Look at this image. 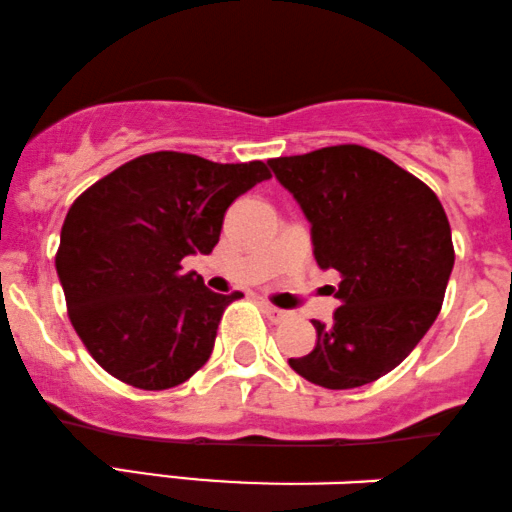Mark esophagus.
Wrapping results in <instances>:
<instances>
[{
	"label": "esophagus",
	"instance_id": "1",
	"mask_svg": "<svg viewBox=\"0 0 512 512\" xmlns=\"http://www.w3.org/2000/svg\"><path fill=\"white\" fill-rule=\"evenodd\" d=\"M263 311H266V316H268L273 323H282V321H287V318H290V311L278 309V306L266 304V302H263Z\"/></svg>",
	"mask_w": 512,
	"mask_h": 512
}]
</instances>
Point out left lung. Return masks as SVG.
I'll return each mask as SVG.
<instances>
[{
	"mask_svg": "<svg viewBox=\"0 0 512 512\" xmlns=\"http://www.w3.org/2000/svg\"><path fill=\"white\" fill-rule=\"evenodd\" d=\"M311 225L318 268L338 270L333 321H311L316 347L290 366L330 390L393 371L434 326L455 263L441 201L364 146L268 160Z\"/></svg>",
	"mask_w": 512,
	"mask_h": 512,
	"instance_id": "left-lung-1",
	"label": "left lung"
}]
</instances>
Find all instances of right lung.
I'll use <instances>...</instances> for the list:
<instances>
[{"instance_id":"obj_1","label":"right lung","mask_w":512,"mask_h":512,"mask_svg":"<svg viewBox=\"0 0 512 512\" xmlns=\"http://www.w3.org/2000/svg\"><path fill=\"white\" fill-rule=\"evenodd\" d=\"M263 179L261 160L220 165L160 150L76 198L54 263L71 326L107 374L165 390L208 362L239 292H210L182 261L213 251L227 208Z\"/></svg>"}]
</instances>
